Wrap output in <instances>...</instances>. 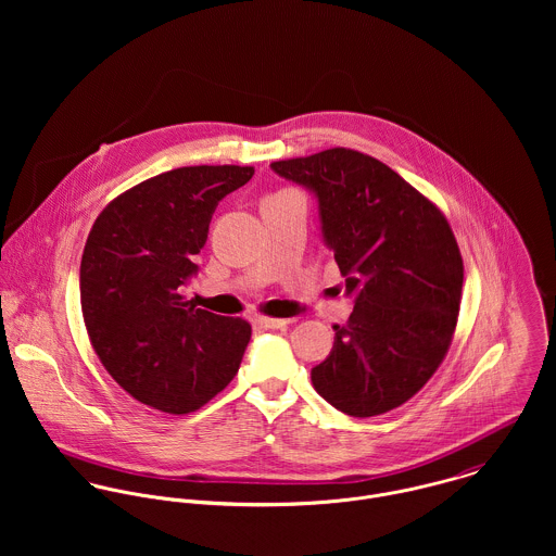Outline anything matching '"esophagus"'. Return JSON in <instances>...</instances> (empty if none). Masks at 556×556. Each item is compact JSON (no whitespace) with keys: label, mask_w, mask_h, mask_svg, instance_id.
Listing matches in <instances>:
<instances>
[{"label":"esophagus","mask_w":556,"mask_h":556,"mask_svg":"<svg viewBox=\"0 0 556 556\" xmlns=\"http://www.w3.org/2000/svg\"><path fill=\"white\" fill-rule=\"evenodd\" d=\"M254 325H258L261 329H278L287 325V318L254 317Z\"/></svg>","instance_id":"1"}]
</instances>
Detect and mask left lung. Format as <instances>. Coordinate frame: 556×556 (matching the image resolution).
Segmentation results:
<instances>
[{
	"label": "left lung",
	"mask_w": 556,
	"mask_h": 556,
	"mask_svg": "<svg viewBox=\"0 0 556 556\" xmlns=\"http://www.w3.org/2000/svg\"><path fill=\"white\" fill-rule=\"evenodd\" d=\"M271 170L317 199L320 238L355 304L311 372L318 396L353 417L396 408L434 375L456 329L465 269L445 216L388 164L353 150Z\"/></svg>",
	"instance_id": "1"
}]
</instances>
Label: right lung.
Segmentation results:
<instances>
[{
  "instance_id": "right-lung-1",
  "label": "right lung",
  "mask_w": 556,
  "mask_h": 556,
  "mask_svg": "<svg viewBox=\"0 0 556 556\" xmlns=\"http://www.w3.org/2000/svg\"><path fill=\"white\" fill-rule=\"evenodd\" d=\"M252 166H181L109 203L83 250L80 308L109 375L139 402L190 413L238 375L250 325L184 302L218 203Z\"/></svg>"
}]
</instances>
